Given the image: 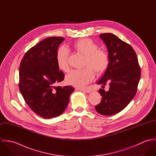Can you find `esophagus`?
<instances>
[{
    "mask_svg": "<svg viewBox=\"0 0 156 156\" xmlns=\"http://www.w3.org/2000/svg\"><path fill=\"white\" fill-rule=\"evenodd\" d=\"M79 90L83 91V92H87V93H89L90 92V90L88 89V88H86V89H79Z\"/></svg>",
    "mask_w": 156,
    "mask_h": 156,
    "instance_id": "esophagus-1",
    "label": "esophagus"
}]
</instances>
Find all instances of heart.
I'll list each match as a JSON object with an SVG mask.
<instances>
[{
  "mask_svg": "<svg viewBox=\"0 0 156 156\" xmlns=\"http://www.w3.org/2000/svg\"><path fill=\"white\" fill-rule=\"evenodd\" d=\"M72 47L78 53L84 56L82 69L73 70L68 74L66 83L77 88L87 85L97 75H101L106 71L109 62V55L106 51L99 49L98 45L89 38H83L74 42ZM68 50L65 47H60L56 53V63L58 68L68 72L69 67L68 63Z\"/></svg>",
  "mask_w": 156,
  "mask_h": 156,
  "instance_id": "b5f03b06",
  "label": "heart"
}]
</instances>
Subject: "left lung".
Instances as JSON below:
<instances>
[{
  "label": "left lung",
  "mask_w": 156,
  "mask_h": 156,
  "mask_svg": "<svg viewBox=\"0 0 156 156\" xmlns=\"http://www.w3.org/2000/svg\"><path fill=\"white\" fill-rule=\"evenodd\" d=\"M100 38L108 48L109 62L98 81L102 87L108 83L109 90L100 89L101 101L95 109L103 115H112L123 110L135 96L140 78V69L133 48L114 34H101Z\"/></svg>",
  "instance_id": "8db88e82"
}]
</instances>
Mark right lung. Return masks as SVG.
Wrapping results in <instances>:
<instances>
[{"instance_id":"add662e5","label":"right lung","mask_w":156,"mask_h":156,"mask_svg":"<svg viewBox=\"0 0 156 156\" xmlns=\"http://www.w3.org/2000/svg\"><path fill=\"white\" fill-rule=\"evenodd\" d=\"M62 37L47 38L30 48L19 67V89L29 107L38 115L52 118L66 110L71 86L55 87L64 74L58 68L56 53Z\"/></svg>"}]
</instances>
